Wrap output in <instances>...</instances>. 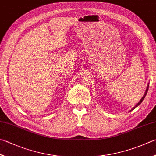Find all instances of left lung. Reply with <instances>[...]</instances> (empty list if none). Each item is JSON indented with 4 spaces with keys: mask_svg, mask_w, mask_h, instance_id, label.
<instances>
[{
    "mask_svg": "<svg viewBox=\"0 0 156 156\" xmlns=\"http://www.w3.org/2000/svg\"><path fill=\"white\" fill-rule=\"evenodd\" d=\"M149 83H148V85H147V89H146V91H145V94H144V96L142 97V98L141 99H140V101L139 102H138V103L136 105H135L134 106V107L133 108H132V110H130V111H133V110H134V108H136V107H138V106H139L140 103H141V102H143V100H144V98H145V96L147 95V91H148V89H149Z\"/></svg>",
    "mask_w": 156,
    "mask_h": 156,
    "instance_id": "8db88e82",
    "label": "left lung"
}]
</instances>
